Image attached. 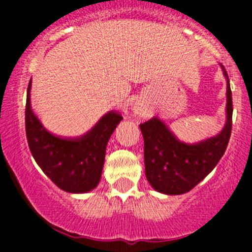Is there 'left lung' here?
Listing matches in <instances>:
<instances>
[{"mask_svg": "<svg viewBox=\"0 0 252 252\" xmlns=\"http://www.w3.org/2000/svg\"><path fill=\"white\" fill-rule=\"evenodd\" d=\"M221 66L227 79V120L217 136L190 145L179 141L157 117L140 125L144 137L145 174L158 192L169 195L189 192L223 157L232 128V93L226 69L222 64Z\"/></svg>", "mask_w": 252, "mask_h": 252, "instance_id": "1", "label": "left lung"}]
</instances>
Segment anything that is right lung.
I'll return each instance as SVG.
<instances>
[{
    "label": "right lung",
    "instance_id": "obj_1",
    "mask_svg": "<svg viewBox=\"0 0 252 252\" xmlns=\"http://www.w3.org/2000/svg\"><path fill=\"white\" fill-rule=\"evenodd\" d=\"M30 90L31 81L26 95L25 127L35 161L64 192H90L99 183L107 142L122 116L111 111L82 137H58L44 127L31 110Z\"/></svg>",
    "mask_w": 252,
    "mask_h": 252
}]
</instances>
